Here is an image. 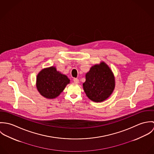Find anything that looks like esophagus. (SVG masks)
I'll use <instances>...</instances> for the list:
<instances>
[{"mask_svg": "<svg viewBox=\"0 0 154 154\" xmlns=\"http://www.w3.org/2000/svg\"><path fill=\"white\" fill-rule=\"evenodd\" d=\"M73 81H74L75 83H76V84L79 83V79L78 78H74L73 79Z\"/></svg>", "mask_w": 154, "mask_h": 154, "instance_id": "1", "label": "esophagus"}]
</instances>
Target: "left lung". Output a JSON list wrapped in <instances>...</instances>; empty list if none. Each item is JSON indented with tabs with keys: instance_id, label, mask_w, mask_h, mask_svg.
Segmentation results:
<instances>
[{
	"instance_id": "8db88e82",
	"label": "left lung",
	"mask_w": 154,
	"mask_h": 154,
	"mask_svg": "<svg viewBox=\"0 0 154 154\" xmlns=\"http://www.w3.org/2000/svg\"><path fill=\"white\" fill-rule=\"evenodd\" d=\"M84 90L88 98L96 103L107 99L115 87L114 75L104 62L92 66L85 75Z\"/></svg>"
}]
</instances>
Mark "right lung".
<instances>
[{
    "instance_id": "right-lung-1",
    "label": "right lung",
    "mask_w": 154,
    "mask_h": 154,
    "mask_svg": "<svg viewBox=\"0 0 154 154\" xmlns=\"http://www.w3.org/2000/svg\"><path fill=\"white\" fill-rule=\"evenodd\" d=\"M65 75L57 71L51 66L42 70L37 76L36 87L40 94L46 98L53 99L58 97L69 84Z\"/></svg>"
}]
</instances>
